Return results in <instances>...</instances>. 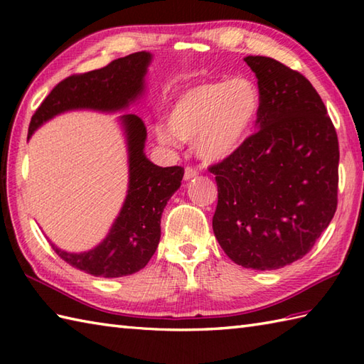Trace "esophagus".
<instances>
[{
  "mask_svg": "<svg viewBox=\"0 0 364 364\" xmlns=\"http://www.w3.org/2000/svg\"><path fill=\"white\" fill-rule=\"evenodd\" d=\"M198 175V170L196 167H186L184 168V180L189 181L192 178H196Z\"/></svg>",
  "mask_w": 364,
  "mask_h": 364,
  "instance_id": "esophagus-1",
  "label": "esophagus"
}]
</instances>
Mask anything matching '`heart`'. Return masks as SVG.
Masks as SVG:
<instances>
[{
	"label": "heart",
	"instance_id": "1",
	"mask_svg": "<svg viewBox=\"0 0 364 364\" xmlns=\"http://www.w3.org/2000/svg\"><path fill=\"white\" fill-rule=\"evenodd\" d=\"M261 92L249 76L205 81L184 89L168 111V125L154 129L158 141L194 142L205 161H222L241 149L258 119Z\"/></svg>",
	"mask_w": 364,
	"mask_h": 364
}]
</instances>
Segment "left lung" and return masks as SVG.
<instances>
[{
	"mask_svg": "<svg viewBox=\"0 0 364 364\" xmlns=\"http://www.w3.org/2000/svg\"><path fill=\"white\" fill-rule=\"evenodd\" d=\"M244 60L258 80V131L210 167L213 230L236 264L274 270L304 258L338 205L339 146L326 105L304 75L266 56Z\"/></svg>",
	"mask_w": 364,
	"mask_h": 364,
	"instance_id": "left-lung-1",
	"label": "left lung"
}]
</instances>
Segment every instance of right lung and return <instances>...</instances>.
Instances as JSON below:
<instances>
[{"mask_svg":"<svg viewBox=\"0 0 364 364\" xmlns=\"http://www.w3.org/2000/svg\"><path fill=\"white\" fill-rule=\"evenodd\" d=\"M150 63L151 54L139 51L115 59L100 70L68 76L37 107L29 123L28 139L45 122L67 111L128 109L144 94ZM119 120L127 139L129 178L117 219L103 241L87 252L72 253L51 244L53 250L70 266L105 278L131 275L146 266L158 249L162 211L181 186L184 175L180 166L159 167L145 156L146 128L139 115L123 114Z\"/></svg>","mask_w":364,"mask_h":364,"instance_id":"1","label":"right lung"}]
</instances>
